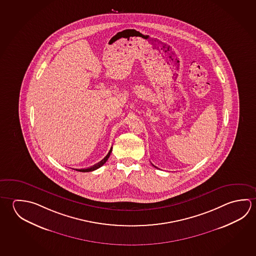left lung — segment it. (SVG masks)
I'll return each instance as SVG.
<instances>
[{
	"label": "left lung",
	"mask_w": 256,
	"mask_h": 256,
	"mask_svg": "<svg viewBox=\"0 0 256 256\" xmlns=\"http://www.w3.org/2000/svg\"><path fill=\"white\" fill-rule=\"evenodd\" d=\"M152 166H154V164H152ZM154 167H156V166H154Z\"/></svg>",
	"instance_id": "8db88e82"
}]
</instances>
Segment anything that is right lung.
Wrapping results in <instances>:
<instances>
[{"mask_svg":"<svg viewBox=\"0 0 256 256\" xmlns=\"http://www.w3.org/2000/svg\"><path fill=\"white\" fill-rule=\"evenodd\" d=\"M112 151V148H110V152H108V154L106 156L104 157V159L102 160V161L98 162V164H96L94 166H92V167H89V168H86V169H76V170L78 172H92V170H96V169H98L100 168V166H104V164L107 162V160L108 159V157L110 156V152Z\"/></svg>","mask_w":256,"mask_h":256,"instance_id":"obj_1","label":"right lung"}]
</instances>
